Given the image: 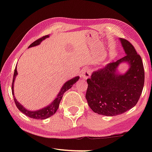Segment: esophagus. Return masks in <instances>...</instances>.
<instances>
[{
    "instance_id": "34e87169",
    "label": "esophagus",
    "mask_w": 152,
    "mask_h": 152,
    "mask_svg": "<svg viewBox=\"0 0 152 152\" xmlns=\"http://www.w3.org/2000/svg\"><path fill=\"white\" fill-rule=\"evenodd\" d=\"M90 76H91V71L88 69H84V70H82L80 75L82 78L84 80H86Z\"/></svg>"
}]
</instances>
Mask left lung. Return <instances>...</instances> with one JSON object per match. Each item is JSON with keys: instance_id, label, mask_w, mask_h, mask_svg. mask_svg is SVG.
I'll return each mask as SVG.
<instances>
[{"instance_id": "obj_1", "label": "left lung", "mask_w": 152, "mask_h": 152, "mask_svg": "<svg viewBox=\"0 0 152 152\" xmlns=\"http://www.w3.org/2000/svg\"><path fill=\"white\" fill-rule=\"evenodd\" d=\"M126 56L94 72L87 79L86 99L88 106L99 115L115 116L135 106L143 91L145 73L141 56L127 39L120 38ZM127 62L130 68L124 75L116 70Z\"/></svg>"}]
</instances>
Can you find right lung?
<instances>
[{"mask_svg": "<svg viewBox=\"0 0 152 152\" xmlns=\"http://www.w3.org/2000/svg\"><path fill=\"white\" fill-rule=\"evenodd\" d=\"M49 37V35L43 36V37H41L40 39L35 41L34 42H33L29 46V48L34 47V46L38 45L40 44V43L42 42L43 40H44L45 38ZM17 66L16 68L15 69L14 72V75H13V78H12V96L14 98V101L15 104H16L17 107L19 109L20 112H22L23 114H25L26 116L29 117L31 118H33V119H47L48 117H50L52 116L53 115H54L56 112L57 111V110L59 107V104H60V102L61 101V99H62V96L64 94V92L68 91V90L70 89L72 86L80 78L79 76L74 77L72 79L70 80L67 81L65 84H64L63 86L61 87L60 92H59L57 97L53 100V101L51 102V103L48 105V106L43 108L42 109L37 110H34V111H32V110H29L26 109V108H25L23 105L20 104L19 102L17 101V99H15V95H14V82L15 78L17 75Z\"/></svg>", "mask_w": 152, "mask_h": 152, "instance_id": "1", "label": "right lung"}]
</instances>
